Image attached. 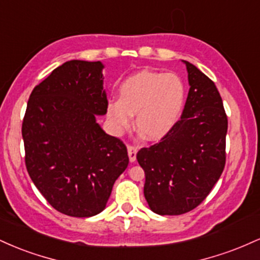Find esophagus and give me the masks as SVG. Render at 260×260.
I'll use <instances>...</instances> for the list:
<instances>
[{
  "label": "esophagus",
  "mask_w": 260,
  "mask_h": 260,
  "mask_svg": "<svg viewBox=\"0 0 260 260\" xmlns=\"http://www.w3.org/2000/svg\"><path fill=\"white\" fill-rule=\"evenodd\" d=\"M127 150H128V156H129V161L131 162H134L137 159V151H138V149L133 147V145H128Z\"/></svg>",
  "instance_id": "esophagus-1"
}]
</instances>
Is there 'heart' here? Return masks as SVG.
<instances>
[{
  "instance_id": "1",
  "label": "heart",
  "mask_w": 260,
  "mask_h": 260,
  "mask_svg": "<svg viewBox=\"0 0 260 260\" xmlns=\"http://www.w3.org/2000/svg\"><path fill=\"white\" fill-rule=\"evenodd\" d=\"M120 99L110 101L107 118L116 132L136 127L149 140H159L174 129L186 103V86L174 73L142 71L122 83Z\"/></svg>"
}]
</instances>
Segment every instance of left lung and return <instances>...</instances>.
<instances>
[{
    "mask_svg": "<svg viewBox=\"0 0 260 260\" xmlns=\"http://www.w3.org/2000/svg\"><path fill=\"white\" fill-rule=\"evenodd\" d=\"M189 91L181 120L157 144L142 148L144 197L159 215H181L198 207L221 176L228 116L220 92L194 64L183 61Z\"/></svg>",
    "mask_w": 260,
    "mask_h": 260,
    "instance_id": "8db88e82",
    "label": "left lung"
}]
</instances>
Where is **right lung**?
<instances>
[{
	"label": "right lung",
	"instance_id": "add662e5",
	"mask_svg": "<svg viewBox=\"0 0 260 260\" xmlns=\"http://www.w3.org/2000/svg\"><path fill=\"white\" fill-rule=\"evenodd\" d=\"M104 64L72 59L29 98L22 136L31 181L59 213L89 217L106 207L127 169V148L96 122L107 112Z\"/></svg>",
	"mask_w": 260,
	"mask_h": 260
}]
</instances>
